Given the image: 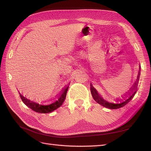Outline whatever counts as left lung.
<instances>
[{
  "instance_id": "8db88e82",
  "label": "left lung",
  "mask_w": 151,
  "mask_h": 151,
  "mask_svg": "<svg viewBox=\"0 0 151 151\" xmlns=\"http://www.w3.org/2000/svg\"><path fill=\"white\" fill-rule=\"evenodd\" d=\"M139 75H140V68H139V71L138 72V75L137 80H136V82H135L134 85L133 86V87L131 90V93H129V95L125 100H120V101H118L116 103L109 102V101L105 100L103 98L100 96V94H99L97 91L94 88L91 84L90 89H91V93L93 99L95 100L98 104H100L101 106H102L105 107L109 108V109H118V108H120L122 107H124L125 105H126L127 103H129V101H130V100L132 99L133 97H134L136 91H137Z\"/></svg>"
}]
</instances>
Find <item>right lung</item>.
Wrapping results in <instances>:
<instances>
[{
	"label": "right lung",
	"mask_w": 151,
	"mask_h": 151,
	"mask_svg": "<svg viewBox=\"0 0 151 151\" xmlns=\"http://www.w3.org/2000/svg\"><path fill=\"white\" fill-rule=\"evenodd\" d=\"M68 88V86L65 87V88L63 89L61 94L60 95L57 100L54 101L53 102L47 104H41L37 103L35 101H31L29 99H26V97L22 96L20 93L19 94L24 104L26 105L28 107L31 109L33 111H35L38 113H51L52 111H53L55 109H58L62 106L63 102H64L65 100Z\"/></svg>",
	"instance_id": "obj_1"
}]
</instances>
